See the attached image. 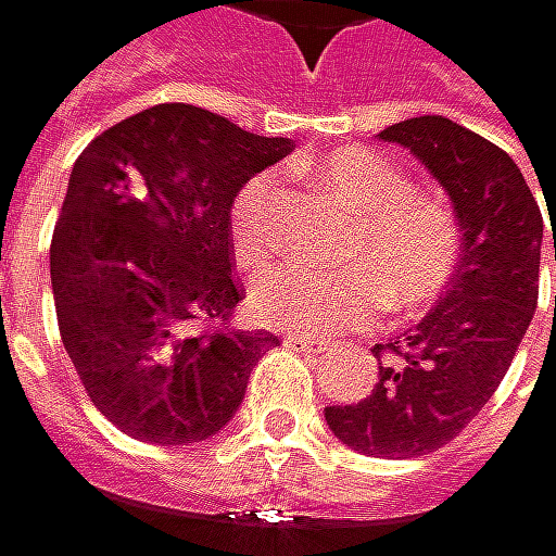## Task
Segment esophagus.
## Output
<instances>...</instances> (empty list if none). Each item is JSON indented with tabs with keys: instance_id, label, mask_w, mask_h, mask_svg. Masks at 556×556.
I'll use <instances>...</instances> for the list:
<instances>
[{
	"instance_id": "obj_1",
	"label": "esophagus",
	"mask_w": 556,
	"mask_h": 556,
	"mask_svg": "<svg viewBox=\"0 0 556 556\" xmlns=\"http://www.w3.org/2000/svg\"><path fill=\"white\" fill-rule=\"evenodd\" d=\"M287 345H293V349H300L306 355H326L329 352V342L326 339H313V336H290Z\"/></svg>"
}]
</instances>
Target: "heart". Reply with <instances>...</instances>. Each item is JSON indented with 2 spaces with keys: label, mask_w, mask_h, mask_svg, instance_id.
<instances>
[{
  "label": "heart",
  "mask_w": 556,
  "mask_h": 556,
  "mask_svg": "<svg viewBox=\"0 0 556 556\" xmlns=\"http://www.w3.org/2000/svg\"><path fill=\"white\" fill-rule=\"evenodd\" d=\"M316 178L355 214L339 269L280 263L250 287L263 326L329 336L368 323L381 300L391 313H420L446 293L463 260V227L450 204L410 191L404 168L368 149L345 146L316 165ZM283 188L273 172L250 175L230 201L237 260L263 263L280 247Z\"/></svg>",
  "instance_id": "heart-1"
}]
</instances>
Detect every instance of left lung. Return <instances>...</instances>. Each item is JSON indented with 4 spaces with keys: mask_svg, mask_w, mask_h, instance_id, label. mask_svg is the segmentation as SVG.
<instances>
[{
    "mask_svg": "<svg viewBox=\"0 0 556 556\" xmlns=\"http://www.w3.org/2000/svg\"><path fill=\"white\" fill-rule=\"evenodd\" d=\"M381 139L410 149L450 191L463 260L414 332L375 345L386 362L371 397L326 407V424L365 456L410 459L459 437L502 384L538 309L544 217L511 155L446 116L394 123Z\"/></svg>",
    "mask_w": 556,
    "mask_h": 556,
    "instance_id": "8db88e82",
    "label": "left lung"
}]
</instances>
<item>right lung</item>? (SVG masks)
I'll list each match as a JSON object with an SVG mask.
<instances>
[{
	"instance_id": "right-lung-1",
	"label": "right lung",
	"mask_w": 556,
	"mask_h": 556,
	"mask_svg": "<svg viewBox=\"0 0 556 556\" xmlns=\"http://www.w3.org/2000/svg\"><path fill=\"white\" fill-rule=\"evenodd\" d=\"M290 139L253 136L191 103L103 129L74 162L51 237L61 342L93 407L126 437L188 446L240 407L280 345L233 329L230 201Z\"/></svg>"
}]
</instances>
